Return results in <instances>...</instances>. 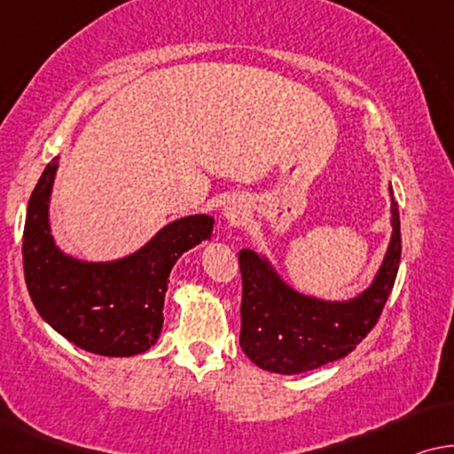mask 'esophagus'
<instances>
[{
  "mask_svg": "<svg viewBox=\"0 0 454 454\" xmlns=\"http://www.w3.org/2000/svg\"><path fill=\"white\" fill-rule=\"evenodd\" d=\"M224 220L228 222L230 226H236V224H240L242 220H245V215H247V206L242 201H236V200H232V201H228L226 206H224Z\"/></svg>",
  "mask_w": 454,
  "mask_h": 454,
  "instance_id": "obj_1",
  "label": "esophagus"
}]
</instances>
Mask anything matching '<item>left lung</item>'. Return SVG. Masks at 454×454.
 Instances as JSON below:
<instances>
[{"mask_svg":"<svg viewBox=\"0 0 454 454\" xmlns=\"http://www.w3.org/2000/svg\"><path fill=\"white\" fill-rule=\"evenodd\" d=\"M391 191V242L372 284L352 300H323L284 282L263 254L242 248L240 348L259 368L300 374L346 357L379 321L401 259L399 207Z\"/></svg>","mask_w":454,"mask_h":454,"instance_id":"8db88e82","label":"left lung"}]
</instances>
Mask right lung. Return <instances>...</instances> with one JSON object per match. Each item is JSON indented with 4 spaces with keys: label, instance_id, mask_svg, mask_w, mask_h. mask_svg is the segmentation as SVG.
Here are the masks:
<instances>
[{
    "label": "right lung",
    "instance_id": "add662e5",
    "mask_svg": "<svg viewBox=\"0 0 454 454\" xmlns=\"http://www.w3.org/2000/svg\"><path fill=\"white\" fill-rule=\"evenodd\" d=\"M59 158L43 170L24 224V278L38 315L86 352L129 357L148 352L160 337L164 296L176 259L212 239L214 218L187 215L123 259L94 263L55 245L49 201Z\"/></svg>",
    "mask_w": 454,
    "mask_h": 454
}]
</instances>
